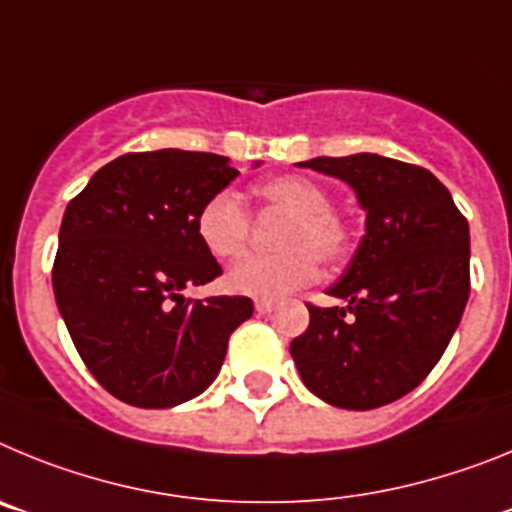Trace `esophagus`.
I'll return each instance as SVG.
<instances>
[{"instance_id": "esophagus-1", "label": "esophagus", "mask_w": 512, "mask_h": 512, "mask_svg": "<svg viewBox=\"0 0 512 512\" xmlns=\"http://www.w3.org/2000/svg\"><path fill=\"white\" fill-rule=\"evenodd\" d=\"M274 307H277V302H274V300H256V312H261V315L271 312Z\"/></svg>"}]
</instances>
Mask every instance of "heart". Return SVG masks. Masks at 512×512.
Here are the masks:
<instances>
[{
  "mask_svg": "<svg viewBox=\"0 0 512 512\" xmlns=\"http://www.w3.org/2000/svg\"><path fill=\"white\" fill-rule=\"evenodd\" d=\"M266 210L284 212L277 253H251L230 266L228 287L251 297H282L305 287L320 264H336L348 248V225L318 182L284 174L251 189ZM197 235L215 259L243 253L251 235V217L233 192H217L197 212Z\"/></svg>",
  "mask_w": 512,
  "mask_h": 512,
  "instance_id": "b5f03b06",
  "label": "heart"
}]
</instances>
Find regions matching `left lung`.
<instances>
[{
  "instance_id": "1",
  "label": "left lung",
  "mask_w": 512,
  "mask_h": 512,
  "mask_svg": "<svg viewBox=\"0 0 512 512\" xmlns=\"http://www.w3.org/2000/svg\"><path fill=\"white\" fill-rule=\"evenodd\" d=\"M338 176L366 210V235L310 325L289 343L307 390L346 410H374L431 374L469 300V223L423 166L377 153L305 161Z\"/></svg>"
}]
</instances>
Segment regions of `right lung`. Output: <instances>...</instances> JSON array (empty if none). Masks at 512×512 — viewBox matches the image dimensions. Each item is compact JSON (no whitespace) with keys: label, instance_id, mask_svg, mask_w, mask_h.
I'll return each instance as SVG.
<instances>
[{"label":"right lung","instance_id":"obj_1","mask_svg":"<svg viewBox=\"0 0 512 512\" xmlns=\"http://www.w3.org/2000/svg\"><path fill=\"white\" fill-rule=\"evenodd\" d=\"M238 171L217 153H125L69 202L53 261L56 305L104 390L135 408H174L205 392L228 338L253 315L241 295L187 300L223 274L197 212Z\"/></svg>","mask_w":512,"mask_h":512}]
</instances>
